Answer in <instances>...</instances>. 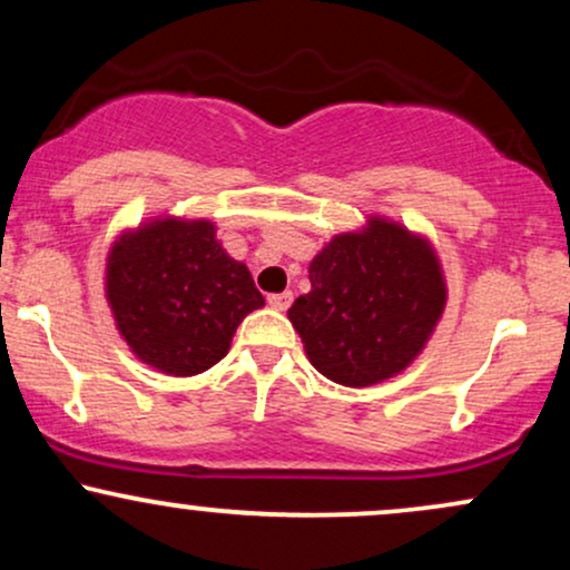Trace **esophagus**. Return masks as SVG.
Wrapping results in <instances>:
<instances>
[{
  "mask_svg": "<svg viewBox=\"0 0 570 570\" xmlns=\"http://www.w3.org/2000/svg\"><path fill=\"white\" fill-rule=\"evenodd\" d=\"M267 303H271V307H276V311H286V307L292 305V292L271 294V297H267Z\"/></svg>",
  "mask_w": 570,
  "mask_h": 570,
  "instance_id": "obj_1",
  "label": "esophagus"
}]
</instances>
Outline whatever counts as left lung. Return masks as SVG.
<instances>
[{"instance_id":"left-lung-1","label":"left lung","mask_w":570,"mask_h":570,"mask_svg":"<svg viewBox=\"0 0 570 570\" xmlns=\"http://www.w3.org/2000/svg\"><path fill=\"white\" fill-rule=\"evenodd\" d=\"M311 292L289 322L311 364L348 389L399 375L421 356L440 324L448 284L426 235L372 214L340 233L307 267Z\"/></svg>"}]
</instances>
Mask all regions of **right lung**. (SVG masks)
I'll return each mask as SVG.
<instances>
[{
  "mask_svg": "<svg viewBox=\"0 0 570 570\" xmlns=\"http://www.w3.org/2000/svg\"><path fill=\"white\" fill-rule=\"evenodd\" d=\"M104 294L134 356L174 377L214 367L238 324L265 305L248 267L222 248L217 225L181 217L117 235Z\"/></svg>",
  "mask_w": 570,
  "mask_h": 570,
  "instance_id": "add662e5",
  "label": "right lung"
}]
</instances>
